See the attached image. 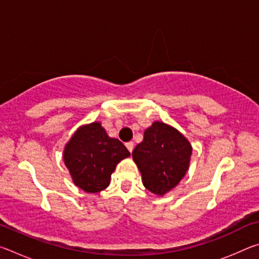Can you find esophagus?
Instances as JSON below:
<instances>
[{
    "mask_svg": "<svg viewBox=\"0 0 259 259\" xmlns=\"http://www.w3.org/2000/svg\"><path fill=\"white\" fill-rule=\"evenodd\" d=\"M125 146L129 150V152H133V150H134V143L133 142H128L125 144Z\"/></svg>",
    "mask_w": 259,
    "mask_h": 259,
    "instance_id": "34e87169",
    "label": "esophagus"
}]
</instances>
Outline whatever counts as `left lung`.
<instances>
[{"mask_svg": "<svg viewBox=\"0 0 259 259\" xmlns=\"http://www.w3.org/2000/svg\"><path fill=\"white\" fill-rule=\"evenodd\" d=\"M192 151L191 143L182 133L164 122L155 121L144 131V139L135 147L133 159L145 188L163 196L186 175Z\"/></svg>", "mask_w": 259, "mask_h": 259, "instance_id": "8db88e82", "label": "left lung"}]
</instances>
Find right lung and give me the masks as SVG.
<instances>
[{"label": "right lung", "mask_w": 259, "mask_h": 259, "mask_svg": "<svg viewBox=\"0 0 259 259\" xmlns=\"http://www.w3.org/2000/svg\"><path fill=\"white\" fill-rule=\"evenodd\" d=\"M130 156L119 139L111 138L100 122L83 124L64 148V163L72 181L87 193H98L111 183L117 163Z\"/></svg>", "instance_id": "obj_1"}]
</instances>
